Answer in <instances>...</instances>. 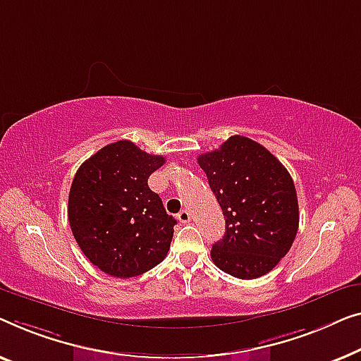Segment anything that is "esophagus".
I'll return each mask as SVG.
<instances>
[{"mask_svg": "<svg viewBox=\"0 0 361 361\" xmlns=\"http://www.w3.org/2000/svg\"><path fill=\"white\" fill-rule=\"evenodd\" d=\"M178 221L180 222H183V224H186V222H190L191 221V214H190V211H186V209H183V211H180L178 212Z\"/></svg>", "mask_w": 361, "mask_h": 361, "instance_id": "obj_1", "label": "esophagus"}]
</instances>
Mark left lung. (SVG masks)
Returning a JSON list of instances; mask_svg holds the SVG:
<instances>
[{"label":"left lung","mask_w":361,"mask_h":361,"mask_svg":"<svg viewBox=\"0 0 361 361\" xmlns=\"http://www.w3.org/2000/svg\"><path fill=\"white\" fill-rule=\"evenodd\" d=\"M226 217L212 245L217 268L240 280L271 271L291 248L299 227L296 188L275 155L258 142L232 135L197 157Z\"/></svg>","instance_id":"left-lung-1"}]
</instances>
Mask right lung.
Instances as JSON below:
<instances>
[{"mask_svg": "<svg viewBox=\"0 0 361 361\" xmlns=\"http://www.w3.org/2000/svg\"><path fill=\"white\" fill-rule=\"evenodd\" d=\"M165 164L134 142L119 140L91 155L75 175L68 221L85 257L101 271L132 278L166 257L173 238V216L147 185Z\"/></svg>", "mask_w": 361, "mask_h": 361, "instance_id": "obj_1", "label": "right lung"}]
</instances>
